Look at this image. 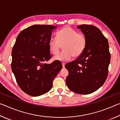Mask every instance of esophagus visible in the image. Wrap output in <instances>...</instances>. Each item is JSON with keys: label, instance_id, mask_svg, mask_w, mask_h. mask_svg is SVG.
<instances>
[{"label": "esophagus", "instance_id": "obj_1", "mask_svg": "<svg viewBox=\"0 0 120 120\" xmlns=\"http://www.w3.org/2000/svg\"><path fill=\"white\" fill-rule=\"evenodd\" d=\"M65 64H65L64 62H62V67L63 68H64L65 67Z\"/></svg>", "mask_w": 120, "mask_h": 120}]
</instances>
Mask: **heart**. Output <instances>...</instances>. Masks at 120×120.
<instances>
[{"instance_id":"heart-1","label":"heart","mask_w":120,"mask_h":120,"mask_svg":"<svg viewBox=\"0 0 120 120\" xmlns=\"http://www.w3.org/2000/svg\"><path fill=\"white\" fill-rule=\"evenodd\" d=\"M56 38H51L49 42L50 52L56 55L63 46L64 50L54 59L62 61L70 60L74 57L82 54L86 48L87 39L84 34L78 33L76 30L66 26L59 31L56 34Z\"/></svg>"}]
</instances>
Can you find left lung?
<instances>
[{"instance_id":"obj_1","label":"left lung","mask_w":120,"mask_h":120,"mask_svg":"<svg viewBox=\"0 0 120 120\" xmlns=\"http://www.w3.org/2000/svg\"><path fill=\"white\" fill-rule=\"evenodd\" d=\"M77 27L86 36L87 44L80 56L65 65L69 72L66 84L72 92L88 94L95 92L105 82L111 54L108 41L99 28L86 24Z\"/></svg>"}]
</instances>
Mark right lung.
Segmentation results:
<instances>
[{"label": "right lung", "instance_id": "right-lung-1", "mask_svg": "<svg viewBox=\"0 0 120 120\" xmlns=\"http://www.w3.org/2000/svg\"><path fill=\"white\" fill-rule=\"evenodd\" d=\"M56 26L34 25L20 32L12 50L11 70L22 90L32 96L48 92L62 69L60 61L46 64L51 58L49 48Z\"/></svg>", "mask_w": 120, "mask_h": 120}]
</instances>
